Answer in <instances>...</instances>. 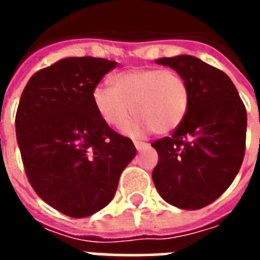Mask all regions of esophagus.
<instances>
[{
	"mask_svg": "<svg viewBox=\"0 0 260 260\" xmlns=\"http://www.w3.org/2000/svg\"><path fill=\"white\" fill-rule=\"evenodd\" d=\"M134 145H135L136 150H139V152H141L142 149H145V147L147 146V143H145V142H139V141L134 142Z\"/></svg>",
	"mask_w": 260,
	"mask_h": 260,
	"instance_id": "obj_1",
	"label": "esophagus"
}]
</instances>
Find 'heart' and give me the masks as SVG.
Masks as SVG:
<instances>
[{"label":"heart","mask_w":260,"mask_h":260,"mask_svg":"<svg viewBox=\"0 0 260 260\" xmlns=\"http://www.w3.org/2000/svg\"><path fill=\"white\" fill-rule=\"evenodd\" d=\"M91 100L103 121L114 128L124 126L134 111L138 118L124 128L126 135L142 136L152 129L164 135L185 118L189 90L174 69L136 67L117 72L113 86H94Z\"/></svg>","instance_id":"obj_1"}]
</instances>
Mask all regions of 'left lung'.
Wrapping results in <instances>:
<instances>
[{
  "mask_svg": "<svg viewBox=\"0 0 260 260\" xmlns=\"http://www.w3.org/2000/svg\"><path fill=\"white\" fill-rule=\"evenodd\" d=\"M185 79L189 106L173 135L153 142V182L164 201L198 210L217 199L238 174L245 153L246 110L223 71L192 55L158 58Z\"/></svg>",
  "mask_w": 260,
  "mask_h": 260,
  "instance_id": "left-lung-1",
  "label": "left lung"
}]
</instances>
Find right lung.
I'll use <instances>...</instances> for the list:
<instances>
[{"instance_id": "add662e5", "label": "right lung", "mask_w": 260, "mask_h": 260, "mask_svg": "<svg viewBox=\"0 0 260 260\" xmlns=\"http://www.w3.org/2000/svg\"><path fill=\"white\" fill-rule=\"evenodd\" d=\"M115 65L94 57L59 59L33 75L20 96L15 128L27 180L69 217L107 206L136 154L132 141L111 129L91 100L93 87Z\"/></svg>"}]
</instances>
